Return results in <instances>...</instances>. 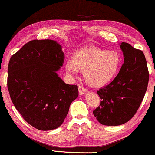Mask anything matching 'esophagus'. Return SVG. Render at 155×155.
<instances>
[{
	"label": "esophagus",
	"mask_w": 155,
	"mask_h": 155,
	"mask_svg": "<svg viewBox=\"0 0 155 155\" xmlns=\"http://www.w3.org/2000/svg\"><path fill=\"white\" fill-rule=\"evenodd\" d=\"M78 90H79V94L81 95L84 94L86 92H87V90L82 85H79V87H78Z\"/></svg>",
	"instance_id": "obj_1"
}]
</instances>
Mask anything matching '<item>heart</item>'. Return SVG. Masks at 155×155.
Segmentation results:
<instances>
[{
	"instance_id": "b5f03b06",
	"label": "heart",
	"mask_w": 155,
	"mask_h": 155,
	"mask_svg": "<svg viewBox=\"0 0 155 155\" xmlns=\"http://www.w3.org/2000/svg\"><path fill=\"white\" fill-rule=\"evenodd\" d=\"M121 58L118 53L92 46L82 48L65 63V69L71 76L82 71L83 78L91 86L101 87L109 83L119 71Z\"/></svg>"
}]
</instances>
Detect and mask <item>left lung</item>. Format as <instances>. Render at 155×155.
<instances>
[{
    "mask_svg": "<svg viewBox=\"0 0 155 155\" xmlns=\"http://www.w3.org/2000/svg\"><path fill=\"white\" fill-rule=\"evenodd\" d=\"M124 62L113 81L97 90L100 104L93 111L101 124L119 126L133 117L145 97L149 72L145 55L130 44H120Z\"/></svg>",
    "mask_w": 155,
    "mask_h": 155,
    "instance_id": "8db88e82",
    "label": "left lung"
}]
</instances>
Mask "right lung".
I'll return each mask as SVG.
<instances>
[{"instance_id":"obj_1","label":"right lung","mask_w":155,"mask_h":155,"mask_svg":"<svg viewBox=\"0 0 155 155\" xmlns=\"http://www.w3.org/2000/svg\"><path fill=\"white\" fill-rule=\"evenodd\" d=\"M62 47L51 39L32 40L12 55L8 67V89L23 118L40 130L61 126L78 85L65 84L57 71L64 61Z\"/></svg>"}]
</instances>
